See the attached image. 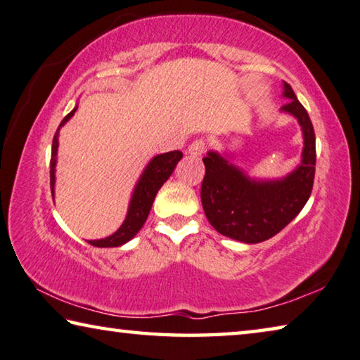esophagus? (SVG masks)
I'll use <instances>...</instances> for the list:
<instances>
[{"label":"esophagus","mask_w":360,"mask_h":360,"mask_svg":"<svg viewBox=\"0 0 360 360\" xmlns=\"http://www.w3.org/2000/svg\"><path fill=\"white\" fill-rule=\"evenodd\" d=\"M207 148V145H205V140L204 139H196L190 145V148H188V153L193 156H201L202 153Z\"/></svg>","instance_id":"34e87169"}]
</instances>
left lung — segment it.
Instances as JSON below:
<instances>
[{"label":"left lung","mask_w":360,"mask_h":360,"mask_svg":"<svg viewBox=\"0 0 360 360\" xmlns=\"http://www.w3.org/2000/svg\"><path fill=\"white\" fill-rule=\"evenodd\" d=\"M288 102L282 111L293 115L303 129L302 164L282 180L257 181L219 153L202 158L205 175L201 201L205 217L217 231L247 244L263 243L285 228L308 202L316 172V135L308 111L284 82Z\"/></svg>","instance_id":"obj_1"}]
</instances>
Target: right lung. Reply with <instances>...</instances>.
Masks as SVG:
<instances>
[{
    "instance_id": "1",
    "label": "right lung",
    "mask_w": 360,
    "mask_h": 360,
    "mask_svg": "<svg viewBox=\"0 0 360 360\" xmlns=\"http://www.w3.org/2000/svg\"><path fill=\"white\" fill-rule=\"evenodd\" d=\"M76 108L70 111V113L63 117V121L60 122L58 129H60L65 122L75 115ZM58 129L54 134V140H52V153H51L52 196H54V184H56V156H57V146H58ZM181 158H184V153L180 150L169 151V153H164V155L153 158L151 162L146 166L145 172L141 174L137 186H135L131 204H129L127 217L124 223L121 225V228L117 229L115 234L108 236V238L98 239V240H89V244L94 247H117V245L126 244L127 240H131L134 236L140 231V228L143 226L146 219H148V214L151 210L153 201H155L156 198V193L159 191V188L164 185V181L172 175L176 162H179Z\"/></svg>"
}]
</instances>
